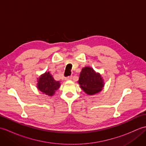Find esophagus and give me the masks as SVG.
<instances>
[{
    "mask_svg": "<svg viewBox=\"0 0 146 146\" xmlns=\"http://www.w3.org/2000/svg\"><path fill=\"white\" fill-rule=\"evenodd\" d=\"M71 79H72V76H68V77H66V78H65V80H71Z\"/></svg>",
    "mask_w": 146,
    "mask_h": 146,
    "instance_id": "obj_1",
    "label": "esophagus"
}]
</instances>
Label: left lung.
Returning a JSON list of instances; mask_svg holds the SVG:
<instances>
[{"label":"left lung","mask_w":146,"mask_h":146,"mask_svg":"<svg viewBox=\"0 0 146 146\" xmlns=\"http://www.w3.org/2000/svg\"><path fill=\"white\" fill-rule=\"evenodd\" d=\"M78 83L83 90L90 95L100 92L104 86V80L100 73H96L93 68L88 66L83 68Z\"/></svg>","instance_id":"1"}]
</instances>
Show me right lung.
Masks as SVG:
<instances>
[{
    "mask_svg": "<svg viewBox=\"0 0 146 146\" xmlns=\"http://www.w3.org/2000/svg\"><path fill=\"white\" fill-rule=\"evenodd\" d=\"M38 79L37 88L39 91L47 95H53L56 90L60 87V82L56 81L49 71H46Z\"/></svg>",
    "mask_w": 146,
    "mask_h": 146,
    "instance_id": "1",
    "label": "right lung"
}]
</instances>
